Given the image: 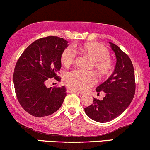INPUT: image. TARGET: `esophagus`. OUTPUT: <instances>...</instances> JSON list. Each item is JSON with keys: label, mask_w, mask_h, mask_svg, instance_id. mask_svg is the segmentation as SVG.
<instances>
[{"label": "esophagus", "mask_w": 150, "mask_h": 150, "mask_svg": "<svg viewBox=\"0 0 150 150\" xmlns=\"http://www.w3.org/2000/svg\"><path fill=\"white\" fill-rule=\"evenodd\" d=\"M67 93H75L76 94H82V93H80L79 91H77L76 90H73V89H71V88H67Z\"/></svg>", "instance_id": "1"}]
</instances>
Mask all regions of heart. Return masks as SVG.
<instances>
[{
  "label": "heart",
  "instance_id": "heart-1",
  "mask_svg": "<svg viewBox=\"0 0 150 150\" xmlns=\"http://www.w3.org/2000/svg\"><path fill=\"white\" fill-rule=\"evenodd\" d=\"M79 49L87 55L93 64L91 67L102 77L109 76L113 71V63L109 57V51L104 45L99 43H84L79 46ZM75 51L71 47H67L62 51L61 62L64 67H68L74 62ZM96 77L94 72L74 70L66 76L65 83L67 86L78 91L88 90L96 83Z\"/></svg>",
  "mask_w": 150,
  "mask_h": 150
}]
</instances>
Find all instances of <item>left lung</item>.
<instances>
[{
    "instance_id": "obj_1",
    "label": "left lung",
    "mask_w": 150,
    "mask_h": 150,
    "mask_svg": "<svg viewBox=\"0 0 150 150\" xmlns=\"http://www.w3.org/2000/svg\"><path fill=\"white\" fill-rule=\"evenodd\" d=\"M117 58L112 75L96 88L106 96L102 100L94 98L93 104L84 108L85 113L91 120L101 123L110 122L123 113L129 107L135 94L134 71L131 59L117 45L109 42Z\"/></svg>"
}]
</instances>
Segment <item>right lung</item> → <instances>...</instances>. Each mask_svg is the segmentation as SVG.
<instances>
[{
    "instance_id": "1",
    "label": "right lung",
    "mask_w": 150,
    "mask_h": 150,
    "mask_svg": "<svg viewBox=\"0 0 150 150\" xmlns=\"http://www.w3.org/2000/svg\"><path fill=\"white\" fill-rule=\"evenodd\" d=\"M68 41L57 36L36 40L23 51L16 64L13 83L18 101L25 112L43 117L56 112L67 96L65 86L47 88L51 78L59 81L61 55Z\"/></svg>"
}]
</instances>
